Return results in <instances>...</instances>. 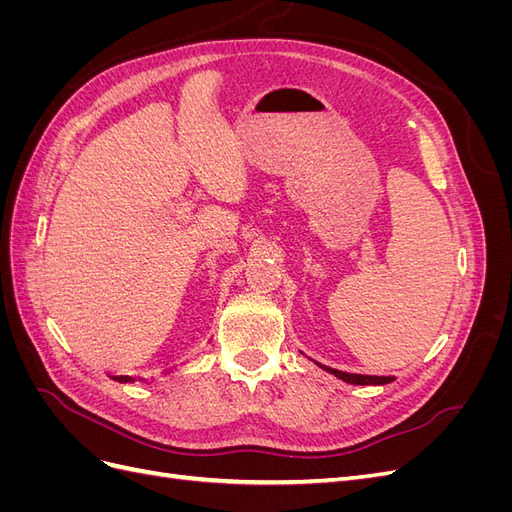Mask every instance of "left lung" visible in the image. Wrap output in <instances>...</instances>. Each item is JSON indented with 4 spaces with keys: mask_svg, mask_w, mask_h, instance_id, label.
<instances>
[{
    "mask_svg": "<svg viewBox=\"0 0 512 512\" xmlns=\"http://www.w3.org/2000/svg\"><path fill=\"white\" fill-rule=\"evenodd\" d=\"M314 363H316V361H314ZM316 365H318V367H322L324 371H329V374H333L335 378L348 382V384H361V386H365V384H374V386H382V384H389V382H393V380H395L393 376H363V374H348V371H339V369H333V367H327V365H320V363H316Z\"/></svg>",
    "mask_w": 512,
    "mask_h": 512,
    "instance_id": "8db88e82",
    "label": "left lung"
}]
</instances>
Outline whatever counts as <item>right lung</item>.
Segmentation results:
<instances>
[{
  "label": "right lung",
  "mask_w": 512,
  "mask_h": 512,
  "mask_svg": "<svg viewBox=\"0 0 512 512\" xmlns=\"http://www.w3.org/2000/svg\"><path fill=\"white\" fill-rule=\"evenodd\" d=\"M117 382H134L136 378H132V376H113Z\"/></svg>",
  "instance_id": "add662e5"
}]
</instances>
